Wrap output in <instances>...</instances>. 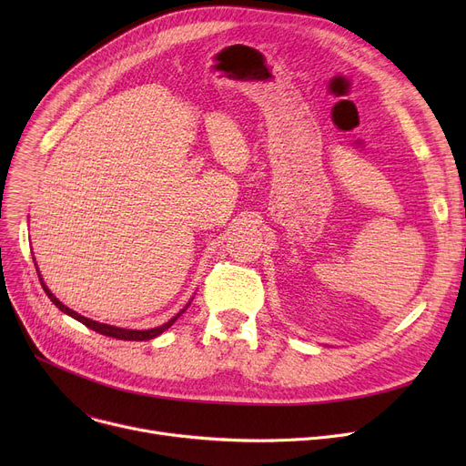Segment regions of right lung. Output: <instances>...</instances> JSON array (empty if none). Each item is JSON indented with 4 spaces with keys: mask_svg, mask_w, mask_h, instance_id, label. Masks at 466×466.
<instances>
[{
    "mask_svg": "<svg viewBox=\"0 0 466 466\" xmlns=\"http://www.w3.org/2000/svg\"><path fill=\"white\" fill-rule=\"evenodd\" d=\"M37 276H39V272H37ZM39 281H41V287H43V290L46 292V297L51 299V302L58 308V309H62L64 313H67L69 317H73V319H77L79 323H83L85 327H88V329H92V330H96V332H100V334H104V336H111V338H116V339H128V341H143V339H153V338H157V336H160L164 330H167L171 325H174L176 321H177V317L188 308V304L185 306V309H181L176 317H171V319L167 321V323H164V325H160V327H155V329H149V330H130V329H120V327H113V325H104V323H97V321H92V319H88V317H83L81 313H77V311H73V309H69L67 306H64L51 290H48V287L43 283V279L39 278Z\"/></svg>",
    "mask_w": 466,
    "mask_h": 466,
    "instance_id": "1",
    "label": "right lung"
}]
</instances>
